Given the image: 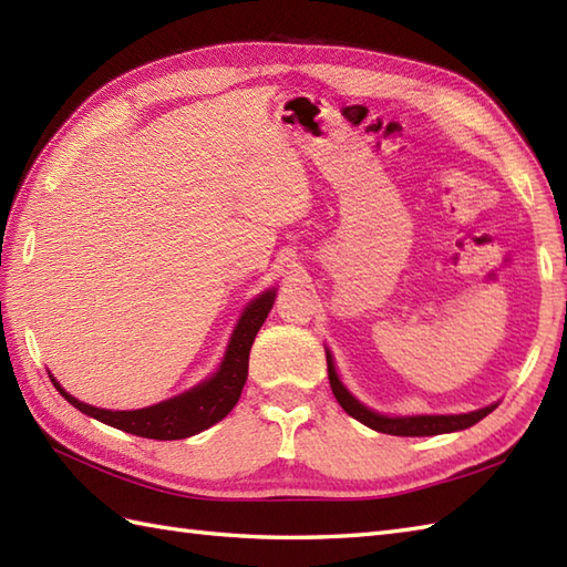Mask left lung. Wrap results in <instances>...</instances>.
<instances>
[{"label":"left lung","mask_w":567,"mask_h":567,"mask_svg":"<svg viewBox=\"0 0 567 567\" xmlns=\"http://www.w3.org/2000/svg\"><path fill=\"white\" fill-rule=\"evenodd\" d=\"M327 368H329V382L333 396L343 406L348 416L358 419L360 424H365L372 431L390 433V436H439V433H453L475 426L480 419H485L489 412H495L499 402H492L483 409H473V412L463 414H412V416H390L375 412L368 404H363L358 396L346 388L339 370H336V360L327 348Z\"/></svg>","instance_id":"left-lung-1"}]
</instances>
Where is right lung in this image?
<instances>
[{
    "instance_id": "add662e5",
    "label": "right lung",
    "mask_w": 567,
    "mask_h": 567,
    "mask_svg": "<svg viewBox=\"0 0 567 567\" xmlns=\"http://www.w3.org/2000/svg\"><path fill=\"white\" fill-rule=\"evenodd\" d=\"M275 297L277 287H268V290L260 292L258 297H252L246 309L240 311V317L231 331V339L226 343L221 363L209 378H204L195 388L179 392L171 396V400H163L158 404L143 409H124V412H118V409L92 406L80 402L78 396H72L51 372H48V375H51L55 390L63 394L72 406L80 409L82 414L102 421L106 426L122 429L126 433H134V436L155 441L189 439L204 429L219 424V421L236 406L248 378L250 346L256 341L262 321L268 319L275 305Z\"/></svg>"
}]
</instances>
